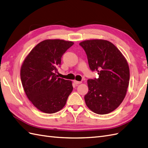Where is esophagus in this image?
I'll return each mask as SVG.
<instances>
[{"label":"esophagus","instance_id":"34e87169","mask_svg":"<svg viewBox=\"0 0 148 148\" xmlns=\"http://www.w3.org/2000/svg\"><path fill=\"white\" fill-rule=\"evenodd\" d=\"M81 82H82L81 81H76V80H74V84H75V85L80 84Z\"/></svg>","mask_w":148,"mask_h":148}]
</instances>
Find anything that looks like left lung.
I'll return each mask as SVG.
<instances>
[{
  "mask_svg": "<svg viewBox=\"0 0 148 148\" xmlns=\"http://www.w3.org/2000/svg\"><path fill=\"white\" fill-rule=\"evenodd\" d=\"M90 69L99 78L88 80L86 104L92 112L106 114L114 111L124 100L130 82V67L123 54L111 42L91 39L81 42Z\"/></svg>",
  "mask_w": 148,
  "mask_h": 148,
  "instance_id": "8db88e82",
  "label": "left lung"
}]
</instances>
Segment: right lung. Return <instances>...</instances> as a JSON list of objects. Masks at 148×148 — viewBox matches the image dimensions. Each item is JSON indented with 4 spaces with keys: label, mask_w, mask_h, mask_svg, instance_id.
Here are the masks:
<instances>
[{
    "label": "right lung",
    "mask_w": 148,
    "mask_h": 148,
    "mask_svg": "<svg viewBox=\"0 0 148 148\" xmlns=\"http://www.w3.org/2000/svg\"><path fill=\"white\" fill-rule=\"evenodd\" d=\"M74 44L72 41L47 39L40 42L25 57L21 79L26 96L39 111L53 114L66 104L73 90L71 81L58 77L56 72L62 55Z\"/></svg>",
    "instance_id": "1"
}]
</instances>
